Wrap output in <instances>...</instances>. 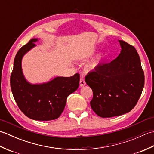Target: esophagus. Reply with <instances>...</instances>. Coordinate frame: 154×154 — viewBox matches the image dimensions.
Listing matches in <instances>:
<instances>
[{
  "label": "esophagus",
  "instance_id": "34e87169",
  "mask_svg": "<svg viewBox=\"0 0 154 154\" xmlns=\"http://www.w3.org/2000/svg\"><path fill=\"white\" fill-rule=\"evenodd\" d=\"M79 83H80V86L81 87H83L84 85H85V84H86L85 81V79L83 77H81Z\"/></svg>",
  "mask_w": 154,
  "mask_h": 154
}]
</instances>
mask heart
<instances>
[{
    "mask_svg": "<svg viewBox=\"0 0 154 154\" xmlns=\"http://www.w3.org/2000/svg\"><path fill=\"white\" fill-rule=\"evenodd\" d=\"M99 61H100V59H97V60L93 61L92 62H91V63L89 64V68L90 69L95 68L97 65H98V63H99Z\"/></svg>",
    "mask_w": 154,
    "mask_h": 154,
    "instance_id": "heart-1",
    "label": "heart"
}]
</instances>
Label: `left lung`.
Segmentation results:
<instances>
[{"label": "left lung", "instance_id": "left-lung-1", "mask_svg": "<svg viewBox=\"0 0 154 154\" xmlns=\"http://www.w3.org/2000/svg\"><path fill=\"white\" fill-rule=\"evenodd\" d=\"M119 42L122 50L119 56L85 77L93 93L91 106L103 118L129 112L138 103L144 86V73L136 48L124 41Z\"/></svg>", "mask_w": 154, "mask_h": 154}]
</instances>
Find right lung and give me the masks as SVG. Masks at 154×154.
<instances>
[{"label":"right lung","mask_w":154,"mask_h":154,"mask_svg":"<svg viewBox=\"0 0 154 154\" xmlns=\"http://www.w3.org/2000/svg\"><path fill=\"white\" fill-rule=\"evenodd\" d=\"M36 41L32 39L16 55L11 75L12 93L19 109L28 118L41 121L55 120L63 112L67 97L77 89L80 75L58 77L42 85L28 83L23 76L21 61Z\"/></svg>","instance_id":"right-lung-1"}]
</instances>
